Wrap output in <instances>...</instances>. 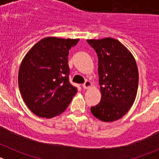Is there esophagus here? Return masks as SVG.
Segmentation results:
<instances>
[{
  "instance_id": "obj_1",
  "label": "esophagus",
  "mask_w": 159,
  "mask_h": 159,
  "mask_svg": "<svg viewBox=\"0 0 159 159\" xmlns=\"http://www.w3.org/2000/svg\"><path fill=\"white\" fill-rule=\"evenodd\" d=\"M82 86H83V88H84V89H88V88L92 87V83L90 82V81H88V80H86L85 82H84V84H83Z\"/></svg>"
}]
</instances>
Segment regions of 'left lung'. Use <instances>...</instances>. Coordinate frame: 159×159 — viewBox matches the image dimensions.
Masks as SVG:
<instances>
[{
  "label": "left lung",
  "instance_id": "left-lung-1",
  "mask_svg": "<svg viewBox=\"0 0 159 159\" xmlns=\"http://www.w3.org/2000/svg\"><path fill=\"white\" fill-rule=\"evenodd\" d=\"M97 53L101 100L91 107L95 118L113 122L127 113L136 98L139 71L134 57L113 38L88 40Z\"/></svg>",
  "mask_w": 159,
  "mask_h": 159
}]
</instances>
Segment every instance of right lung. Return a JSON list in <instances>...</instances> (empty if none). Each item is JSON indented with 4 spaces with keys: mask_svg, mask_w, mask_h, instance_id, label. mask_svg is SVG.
Listing matches in <instances>:
<instances>
[{
    "mask_svg": "<svg viewBox=\"0 0 159 159\" xmlns=\"http://www.w3.org/2000/svg\"><path fill=\"white\" fill-rule=\"evenodd\" d=\"M79 39L43 38L26 54L20 64L18 84L28 107L42 118L66 110L77 88L69 82L68 54Z\"/></svg>",
    "mask_w": 159,
    "mask_h": 159,
    "instance_id": "1",
    "label": "right lung"
}]
</instances>
